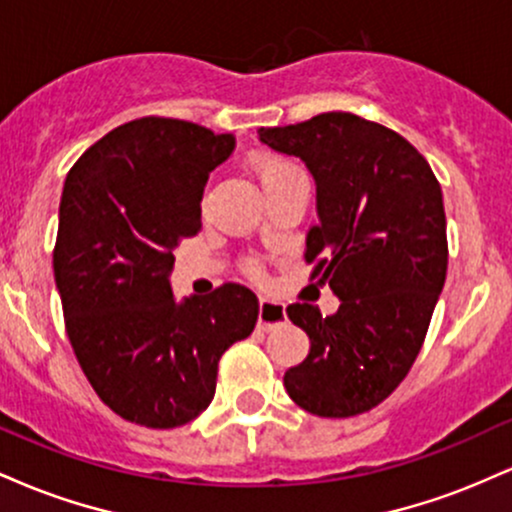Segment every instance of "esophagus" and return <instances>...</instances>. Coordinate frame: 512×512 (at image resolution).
Masks as SVG:
<instances>
[{
    "instance_id": "34e87169",
    "label": "esophagus",
    "mask_w": 512,
    "mask_h": 512,
    "mask_svg": "<svg viewBox=\"0 0 512 512\" xmlns=\"http://www.w3.org/2000/svg\"><path fill=\"white\" fill-rule=\"evenodd\" d=\"M286 320V308L281 303L260 298V315H257V327L260 330H274L276 325Z\"/></svg>"
}]
</instances>
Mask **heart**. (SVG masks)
Returning a JSON list of instances; mask_svg holds the SVG:
<instances>
[{
  "mask_svg": "<svg viewBox=\"0 0 512 512\" xmlns=\"http://www.w3.org/2000/svg\"><path fill=\"white\" fill-rule=\"evenodd\" d=\"M252 173H255L257 182H260L262 190H267V187L276 185V182H281L284 178H289L293 173H301L298 170L296 163H291L289 158L284 156H274V154H262V156H255V161H252ZM245 269H248L250 276H262V269L260 264L255 260H250L245 264Z\"/></svg>",
  "mask_w": 512,
  "mask_h": 512,
  "instance_id": "b5f03b06",
  "label": "heart"
}]
</instances>
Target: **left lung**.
<instances>
[{
	"instance_id": "left-lung-1",
	"label": "left lung",
	"mask_w": 512,
	"mask_h": 512,
	"mask_svg": "<svg viewBox=\"0 0 512 512\" xmlns=\"http://www.w3.org/2000/svg\"><path fill=\"white\" fill-rule=\"evenodd\" d=\"M274 151L298 156L317 187L305 238L310 279L330 284L339 310L286 308L310 354L286 370L298 407L346 419L378 407L407 378L448 272L440 182L407 139L351 113L260 127Z\"/></svg>"
}]
</instances>
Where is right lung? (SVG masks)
Listing matches in <instances>:
<instances>
[{"mask_svg":"<svg viewBox=\"0 0 512 512\" xmlns=\"http://www.w3.org/2000/svg\"><path fill=\"white\" fill-rule=\"evenodd\" d=\"M233 149V134L151 115L98 139L64 182L52 252L64 325L96 395L132 424L197 419L223 351L255 330L245 286L178 303L168 281L173 250L202 228L209 173Z\"/></svg>","mask_w":512,"mask_h":512,"instance_id":"obj_1","label":"right lung"}]
</instances>
